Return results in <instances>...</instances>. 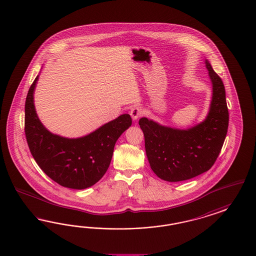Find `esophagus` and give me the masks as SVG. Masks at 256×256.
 Wrapping results in <instances>:
<instances>
[{"instance_id": "obj_1", "label": "esophagus", "mask_w": 256, "mask_h": 256, "mask_svg": "<svg viewBox=\"0 0 256 256\" xmlns=\"http://www.w3.org/2000/svg\"><path fill=\"white\" fill-rule=\"evenodd\" d=\"M130 114H131L132 120H138V118H140L142 114H143V109H142V107L134 106V107H132V109H131Z\"/></svg>"}]
</instances>
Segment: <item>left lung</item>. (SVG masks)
Here are the masks:
<instances>
[{
    "label": "left lung",
    "instance_id": "1",
    "mask_svg": "<svg viewBox=\"0 0 256 256\" xmlns=\"http://www.w3.org/2000/svg\"><path fill=\"white\" fill-rule=\"evenodd\" d=\"M206 66L212 82V98L203 122L180 130L146 118L140 120L148 160L161 180L183 181L207 172L218 160L224 144L228 126L226 91L221 78L208 60Z\"/></svg>",
    "mask_w": 256,
    "mask_h": 256
}]
</instances>
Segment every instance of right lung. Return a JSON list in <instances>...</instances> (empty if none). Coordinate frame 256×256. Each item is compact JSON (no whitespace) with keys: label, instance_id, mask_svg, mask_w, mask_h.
<instances>
[{"label":"right lung","instance_id":"right-lung-1","mask_svg":"<svg viewBox=\"0 0 256 256\" xmlns=\"http://www.w3.org/2000/svg\"><path fill=\"white\" fill-rule=\"evenodd\" d=\"M38 76L26 100L24 132L29 150L40 168L60 186L82 190L104 176L116 142L132 124L130 114L120 116L95 132L80 138H66L48 131L36 114L33 93Z\"/></svg>","mask_w":256,"mask_h":256}]
</instances>
